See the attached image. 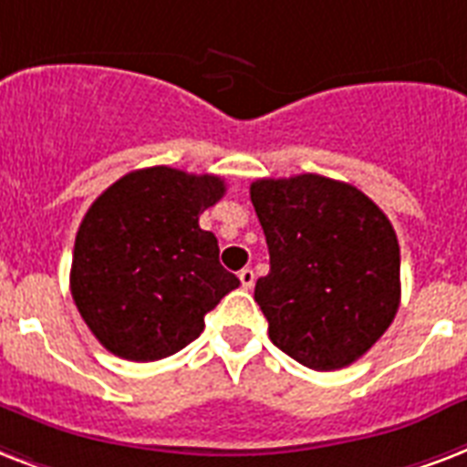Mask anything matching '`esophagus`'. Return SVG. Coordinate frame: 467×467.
Segmentation results:
<instances>
[{"label":"esophagus","instance_id":"esophagus-1","mask_svg":"<svg viewBox=\"0 0 467 467\" xmlns=\"http://www.w3.org/2000/svg\"><path fill=\"white\" fill-rule=\"evenodd\" d=\"M238 280H241V287H244V290H253V285H255V273H253L251 267H244V270L238 273Z\"/></svg>","mask_w":467,"mask_h":467}]
</instances>
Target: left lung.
<instances>
[{"mask_svg": "<svg viewBox=\"0 0 467 467\" xmlns=\"http://www.w3.org/2000/svg\"><path fill=\"white\" fill-rule=\"evenodd\" d=\"M251 202L270 253V273L255 283L270 341L312 370L358 360L400 306L388 216L353 184L312 172L255 180Z\"/></svg>", "mask_w": 467, "mask_h": 467, "instance_id": "1", "label": "left lung"}]
</instances>
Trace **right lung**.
Segmentation results:
<instances>
[{
  "instance_id": "1",
  "label": "right lung",
  "mask_w": 467,
  "mask_h": 467,
  "mask_svg": "<svg viewBox=\"0 0 467 467\" xmlns=\"http://www.w3.org/2000/svg\"><path fill=\"white\" fill-rule=\"evenodd\" d=\"M223 192L222 177L155 165L117 180L87 209L70 292L109 353L136 363L172 356L241 285L219 263L214 234L200 229V214Z\"/></svg>"
}]
</instances>
